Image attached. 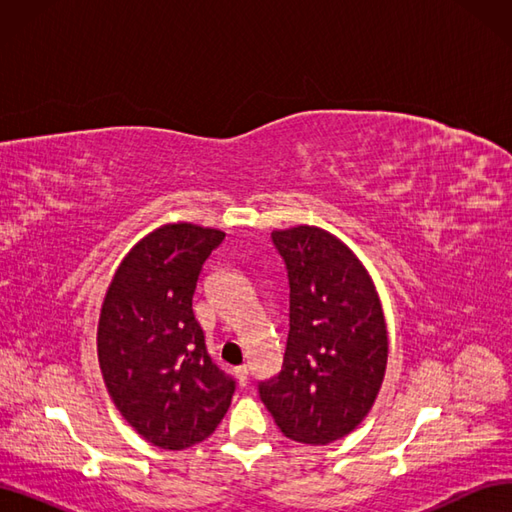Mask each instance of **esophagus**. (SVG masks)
Listing matches in <instances>:
<instances>
[{"instance_id":"obj_1","label":"esophagus","mask_w":512,"mask_h":512,"mask_svg":"<svg viewBox=\"0 0 512 512\" xmlns=\"http://www.w3.org/2000/svg\"><path fill=\"white\" fill-rule=\"evenodd\" d=\"M237 378H239V384L245 386L247 380H250V367H247V365L237 367Z\"/></svg>"}]
</instances>
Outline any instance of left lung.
Here are the masks:
<instances>
[{"label": "left lung", "mask_w": 512, "mask_h": 512, "mask_svg": "<svg viewBox=\"0 0 512 512\" xmlns=\"http://www.w3.org/2000/svg\"><path fill=\"white\" fill-rule=\"evenodd\" d=\"M290 286L282 371L260 382L286 438L329 444L361 425L378 397L389 333L374 282L350 247L318 226L273 230Z\"/></svg>", "instance_id": "8db88e82"}]
</instances>
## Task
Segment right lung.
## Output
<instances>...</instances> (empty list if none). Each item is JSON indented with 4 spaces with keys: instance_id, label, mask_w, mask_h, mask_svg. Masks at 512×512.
Segmentation results:
<instances>
[{
    "instance_id": "right-lung-1",
    "label": "right lung",
    "mask_w": 512,
    "mask_h": 512,
    "mask_svg": "<svg viewBox=\"0 0 512 512\" xmlns=\"http://www.w3.org/2000/svg\"><path fill=\"white\" fill-rule=\"evenodd\" d=\"M224 237L188 222L156 228L121 260L102 301L98 361L108 395L138 436L166 451L209 438L235 393L192 312L200 271Z\"/></svg>"
}]
</instances>
